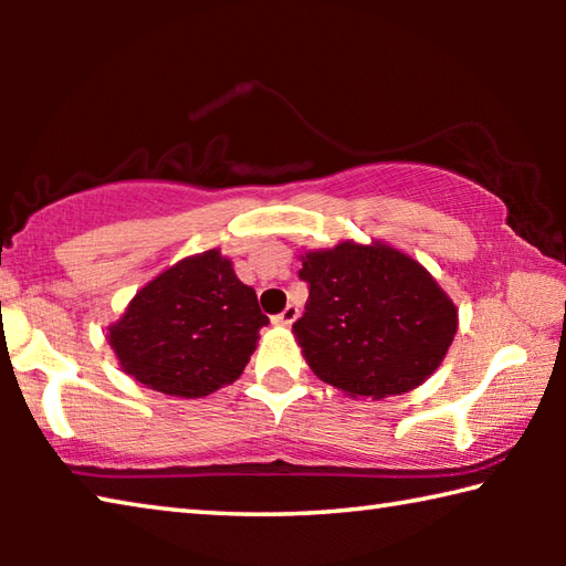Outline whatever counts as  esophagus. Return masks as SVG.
Segmentation results:
<instances>
[{"label": "esophagus", "instance_id": "obj_1", "mask_svg": "<svg viewBox=\"0 0 566 566\" xmlns=\"http://www.w3.org/2000/svg\"><path fill=\"white\" fill-rule=\"evenodd\" d=\"M296 317H300V310H296L294 304H290V306H286L284 312L276 314V317H274V324H280V327H290V324H292Z\"/></svg>", "mask_w": 566, "mask_h": 566}]
</instances>
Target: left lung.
I'll return each instance as SVG.
<instances>
[{"label": "left lung", "mask_w": 566, "mask_h": 566, "mask_svg": "<svg viewBox=\"0 0 566 566\" xmlns=\"http://www.w3.org/2000/svg\"><path fill=\"white\" fill-rule=\"evenodd\" d=\"M310 300L294 337L322 381L352 397H395L442 364L457 310L424 266L387 244L342 242L302 256Z\"/></svg>", "instance_id": "1"}]
</instances>
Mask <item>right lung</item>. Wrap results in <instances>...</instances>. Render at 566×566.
I'll use <instances>...</instances> for the list:
<instances>
[{"instance_id":"right-lung-1","label":"right lung","mask_w":566,"mask_h":566,"mask_svg":"<svg viewBox=\"0 0 566 566\" xmlns=\"http://www.w3.org/2000/svg\"><path fill=\"white\" fill-rule=\"evenodd\" d=\"M270 324L256 292L217 249L181 260L134 294L109 344L122 369L169 397H207L242 375Z\"/></svg>"}]
</instances>
